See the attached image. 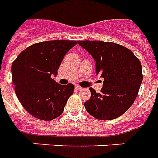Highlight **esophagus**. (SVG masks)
Listing matches in <instances>:
<instances>
[{
    "label": "esophagus",
    "instance_id": "obj_1",
    "mask_svg": "<svg viewBox=\"0 0 158 158\" xmlns=\"http://www.w3.org/2000/svg\"><path fill=\"white\" fill-rule=\"evenodd\" d=\"M76 89H77V91H81V90H82V88L81 87H80V86H76Z\"/></svg>",
    "mask_w": 158,
    "mask_h": 158
}]
</instances>
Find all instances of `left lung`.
Masks as SVG:
<instances>
[{"label": "left lung", "mask_w": 158, "mask_h": 158, "mask_svg": "<svg viewBox=\"0 0 158 158\" xmlns=\"http://www.w3.org/2000/svg\"><path fill=\"white\" fill-rule=\"evenodd\" d=\"M96 62V74L104 78L100 93L90 88L86 110L99 120H112L130 108L141 85V64L132 51L114 42L78 41Z\"/></svg>", "instance_id": "1"}]
</instances>
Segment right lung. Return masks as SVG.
<instances>
[{
	"label": "right lung",
	"instance_id": "add662e5",
	"mask_svg": "<svg viewBox=\"0 0 158 158\" xmlns=\"http://www.w3.org/2000/svg\"><path fill=\"white\" fill-rule=\"evenodd\" d=\"M76 41H41L28 47L12 65V81L17 97L31 116L50 121L64 111L74 85L58 84L52 77Z\"/></svg>",
	"mask_w": 158,
	"mask_h": 158
}]
</instances>
